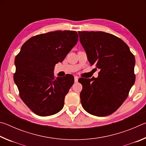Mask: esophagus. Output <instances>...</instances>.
<instances>
[{
	"mask_svg": "<svg viewBox=\"0 0 146 146\" xmlns=\"http://www.w3.org/2000/svg\"><path fill=\"white\" fill-rule=\"evenodd\" d=\"M78 76H75V77H74V80H75V82H78Z\"/></svg>",
	"mask_w": 146,
	"mask_h": 146,
	"instance_id": "obj_1",
	"label": "esophagus"
}]
</instances>
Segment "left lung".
Masks as SVG:
<instances>
[{
  "label": "left lung",
  "instance_id": "8db88e82",
  "mask_svg": "<svg viewBox=\"0 0 146 146\" xmlns=\"http://www.w3.org/2000/svg\"><path fill=\"white\" fill-rule=\"evenodd\" d=\"M91 65L99 69L97 78H81L80 102L88 113L105 117L122 104L134 84L135 58L122 39L102 31H78Z\"/></svg>",
  "mask_w": 146,
  "mask_h": 146
}]
</instances>
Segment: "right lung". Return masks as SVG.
<instances>
[{"mask_svg": "<svg viewBox=\"0 0 146 146\" xmlns=\"http://www.w3.org/2000/svg\"><path fill=\"white\" fill-rule=\"evenodd\" d=\"M75 31H55L27 40L15 59L14 81L21 99L41 117L56 114L74 83L71 75L54 76L56 64L62 62L78 40Z\"/></svg>", "mask_w": 146, "mask_h": 146, "instance_id": "right-lung-1", "label": "right lung"}]
</instances>
